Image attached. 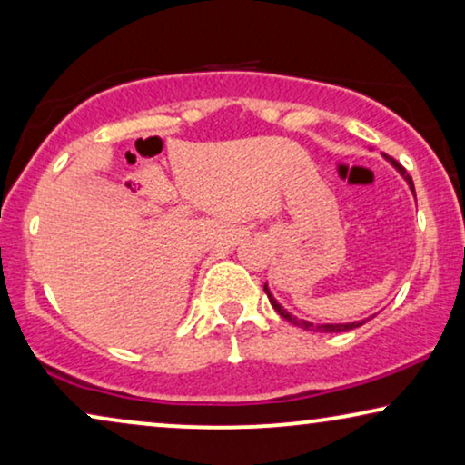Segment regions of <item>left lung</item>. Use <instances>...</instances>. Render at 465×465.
<instances>
[{
	"label": "left lung",
	"mask_w": 465,
	"mask_h": 465,
	"mask_svg": "<svg viewBox=\"0 0 465 465\" xmlns=\"http://www.w3.org/2000/svg\"><path fill=\"white\" fill-rule=\"evenodd\" d=\"M383 156H385V154H383ZM385 158H387V161H390V163L393 164V167L398 169V173L404 177L406 183H409V188L412 190V194H415V186H412V180H411V175L406 173L402 164H398V163L393 161V158H390V156H385ZM264 292H266V296H269V301H271V304H272V309H275L277 313L283 317V320H288L290 323H294V326L302 328V330H311V332H328V334H336V332H349V330H355V328L364 326V323L368 322V320H360V322H349V323H313V322H307V320H298L296 315H292L288 309H283L282 304H279V302L275 301V296L271 294L269 285H266V283H264Z\"/></svg>",
	"instance_id": "1"
}]
</instances>
